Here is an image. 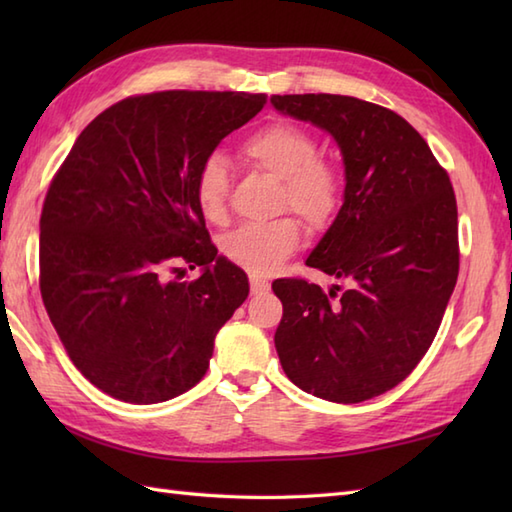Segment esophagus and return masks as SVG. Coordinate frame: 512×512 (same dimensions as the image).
Here are the masks:
<instances>
[{
    "mask_svg": "<svg viewBox=\"0 0 512 512\" xmlns=\"http://www.w3.org/2000/svg\"><path fill=\"white\" fill-rule=\"evenodd\" d=\"M268 288H270V284L264 277L250 275V292H253V295H262V292H266Z\"/></svg>",
    "mask_w": 512,
    "mask_h": 512,
    "instance_id": "1",
    "label": "esophagus"
}]
</instances>
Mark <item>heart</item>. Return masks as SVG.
<instances>
[{
    "label": "heart",
    "mask_w": 512,
    "mask_h": 512,
    "mask_svg": "<svg viewBox=\"0 0 512 512\" xmlns=\"http://www.w3.org/2000/svg\"><path fill=\"white\" fill-rule=\"evenodd\" d=\"M242 154L255 167L284 180V204L312 228L332 220L341 198L336 171L319 158V143L306 129L290 123H270L250 136ZM195 202L209 222L226 217L228 171L222 156L206 158L195 176ZM301 244V228L292 217L270 222H248L226 233L220 248L228 262L248 273L270 275Z\"/></svg>",
    "instance_id": "1"
}]
</instances>
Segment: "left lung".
I'll use <instances>...</instances> for the list:
<instances>
[{"label":"left lung","mask_w":512,"mask_h":512,"mask_svg":"<svg viewBox=\"0 0 512 512\" xmlns=\"http://www.w3.org/2000/svg\"><path fill=\"white\" fill-rule=\"evenodd\" d=\"M270 103L328 132L345 171L341 209L306 264L347 288L325 295L303 279L275 281L279 361L312 396L363 402L405 380L440 328L460 266L451 180L416 129L385 107L341 94Z\"/></svg>","instance_id":"1"}]
</instances>
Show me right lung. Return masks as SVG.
Masks as SVG:
<instances>
[{
    "instance_id": "right-lung-1",
    "label": "right lung",
    "mask_w": 512,
    "mask_h": 512,
    "mask_svg": "<svg viewBox=\"0 0 512 512\" xmlns=\"http://www.w3.org/2000/svg\"><path fill=\"white\" fill-rule=\"evenodd\" d=\"M266 94L156 92L99 114L74 140L41 211L48 317L76 369L132 405L200 383L248 277L209 242L195 176ZM200 265L192 282L169 280Z\"/></svg>"
}]
</instances>
